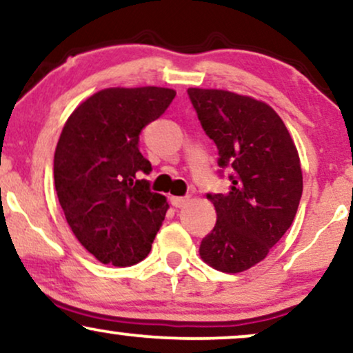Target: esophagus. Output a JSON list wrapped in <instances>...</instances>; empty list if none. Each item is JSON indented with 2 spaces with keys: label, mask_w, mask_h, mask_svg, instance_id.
I'll list each match as a JSON object with an SVG mask.
<instances>
[{
  "label": "esophagus",
  "mask_w": 353,
  "mask_h": 353,
  "mask_svg": "<svg viewBox=\"0 0 353 353\" xmlns=\"http://www.w3.org/2000/svg\"><path fill=\"white\" fill-rule=\"evenodd\" d=\"M188 202L189 197H171L172 207H176V209H181V207H184Z\"/></svg>",
  "instance_id": "1"
}]
</instances>
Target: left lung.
Wrapping results in <instances>:
<instances>
[{
	"mask_svg": "<svg viewBox=\"0 0 353 353\" xmlns=\"http://www.w3.org/2000/svg\"><path fill=\"white\" fill-rule=\"evenodd\" d=\"M202 128L232 168L228 194L207 195L217 223L199 254L222 273H241L265 260L291 227L303 195L296 144L265 101L220 88H189Z\"/></svg>",
	"mask_w": 353,
	"mask_h": 353,
	"instance_id": "8db88e82",
	"label": "left lung"
}]
</instances>
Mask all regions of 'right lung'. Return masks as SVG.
<instances>
[{
    "instance_id": "add662e5",
    "label": "right lung",
    "mask_w": 353,
    "mask_h": 353,
    "mask_svg": "<svg viewBox=\"0 0 353 353\" xmlns=\"http://www.w3.org/2000/svg\"><path fill=\"white\" fill-rule=\"evenodd\" d=\"M176 90L112 87L72 112L54 154V184L67 223L103 265L131 266L151 252L169 203L139 174L151 163L139 133L165 112Z\"/></svg>"
}]
</instances>
